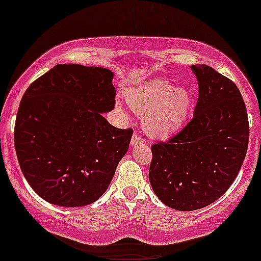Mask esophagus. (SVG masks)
Returning <instances> with one entry per match:
<instances>
[{
    "label": "esophagus",
    "instance_id": "1",
    "mask_svg": "<svg viewBox=\"0 0 261 261\" xmlns=\"http://www.w3.org/2000/svg\"><path fill=\"white\" fill-rule=\"evenodd\" d=\"M130 144H132V146H136V145L144 144V138H142V136L138 135V133H135V135L132 136V140H130Z\"/></svg>",
    "mask_w": 261,
    "mask_h": 261
}]
</instances>
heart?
<instances>
[{
    "instance_id": "1",
    "label": "heart",
    "mask_w": 261,
    "mask_h": 261,
    "mask_svg": "<svg viewBox=\"0 0 261 261\" xmlns=\"http://www.w3.org/2000/svg\"><path fill=\"white\" fill-rule=\"evenodd\" d=\"M128 102L140 116H144L149 135L167 138L184 125L192 98L183 87H172L167 81L156 80L130 91Z\"/></svg>"
}]
</instances>
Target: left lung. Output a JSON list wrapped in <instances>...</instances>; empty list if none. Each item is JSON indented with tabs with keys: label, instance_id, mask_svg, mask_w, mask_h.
Returning a JSON list of instances; mask_svg holds the SVG:
<instances>
[{
	"label": "left lung",
	"instance_id": "obj_1",
	"mask_svg": "<svg viewBox=\"0 0 261 261\" xmlns=\"http://www.w3.org/2000/svg\"><path fill=\"white\" fill-rule=\"evenodd\" d=\"M199 82L193 117L167 141L151 145L149 180L176 211L208 206L229 190L247 153L248 116L237 85L208 65H192Z\"/></svg>",
	"mask_w": 261,
	"mask_h": 261
}]
</instances>
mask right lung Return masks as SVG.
Wrapping results in <instances>:
<instances>
[{
    "label": "right lung",
    "mask_w": 261,
    "mask_h": 261,
    "mask_svg": "<svg viewBox=\"0 0 261 261\" xmlns=\"http://www.w3.org/2000/svg\"><path fill=\"white\" fill-rule=\"evenodd\" d=\"M112 77L106 68L61 64L23 94L15 151L26 180L45 201L84 206L110 186L133 135L102 115L115 107Z\"/></svg>",
    "instance_id": "add662e5"
}]
</instances>
